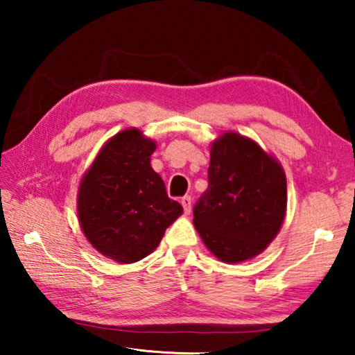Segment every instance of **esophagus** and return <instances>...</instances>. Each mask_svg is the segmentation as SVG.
Segmentation results:
<instances>
[{"instance_id":"obj_1","label":"esophagus","mask_w":355,"mask_h":355,"mask_svg":"<svg viewBox=\"0 0 355 355\" xmlns=\"http://www.w3.org/2000/svg\"><path fill=\"white\" fill-rule=\"evenodd\" d=\"M182 205H183L184 213L189 214V213H191V208H192V199H191V196L182 197Z\"/></svg>"}]
</instances>
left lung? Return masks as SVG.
Instances as JSON below:
<instances>
[{"mask_svg":"<svg viewBox=\"0 0 355 355\" xmlns=\"http://www.w3.org/2000/svg\"><path fill=\"white\" fill-rule=\"evenodd\" d=\"M285 209L286 180L277 161L236 133L213 144L194 225L219 260L239 263L260 254L279 233Z\"/></svg>","mask_w":355,"mask_h":355,"instance_id":"8db88e82","label":"left lung"}]
</instances>
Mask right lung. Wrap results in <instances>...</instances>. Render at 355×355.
Here are the masks:
<instances>
[{"instance_id":"right-lung-1","label":"right lung","mask_w":355,"mask_h":355,"mask_svg":"<svg viewBox=\"0 0 355 355\" xmlns=\"http://www.w3.org/2000/svg\"><path fill=\"white\" fill-rule=\"evenodd\" d=\"M155 148L139 130L120 131L81 180L78 218L84 235L100 254L119 263L152 254L166 228L183 213L150 166Z\"/></svg>"}]
</instances>
